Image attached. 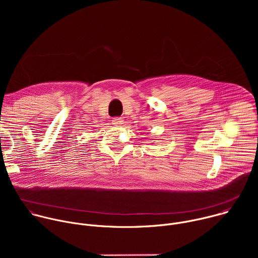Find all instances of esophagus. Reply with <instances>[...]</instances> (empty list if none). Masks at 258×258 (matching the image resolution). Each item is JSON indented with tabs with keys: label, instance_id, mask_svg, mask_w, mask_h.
Wrapping results in <instances>:
<instances>
[{
	"label": "esophagus",
	"instance_id": "1",
	"mask_svg": "<svg viewBox=\"0 0 258 258\" xmlns=\"http://www.w3.org/2000/svg\"><path fill=\"white\" fill-rule=\"evenodd\" d=\"M122 122H123V119H122L121 117H114V118L112 119V123H113L115 126L121 125Z\"/></svg>",
	"mask_w": 258,
	"mask_h": 258
}]
</instances>
